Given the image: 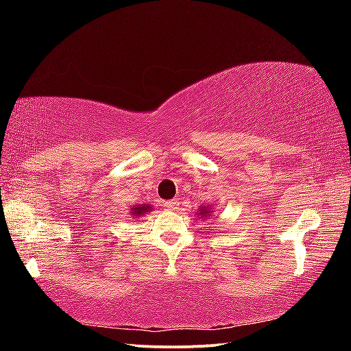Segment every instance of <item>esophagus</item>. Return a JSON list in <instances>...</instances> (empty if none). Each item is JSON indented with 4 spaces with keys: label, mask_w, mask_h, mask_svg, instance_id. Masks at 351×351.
I'll use <instances>...</instances> for the list:
<instances>
[{
    "label": "esophagus",
    "mask_w": 351,
    "mask_h": 351,
    "mask_svg": "<svg viewBox=\"0 0 351 351\" xmlns=\"http://www.w3.org/2000/svg\"><path fill=\"white\" fill-rule=\"evenodd\" d=\"M164 207H167L169 210H176L178 207H180V203H178V201H175V199H171V201H165V203H164Z\"/></svg>",
    "instance_id": "34e87169"
}]
</instances>
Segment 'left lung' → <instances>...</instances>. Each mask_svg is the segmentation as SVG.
<instances>
[{
  "instance_id": "8db88e82",
  "label": "left lung",
  "mask_w": 351,
  "mask_h": 351,
  "mask_svg": "<svg viewBox=\"0 0 351 351\" xmlns=\"http://www.w3.org/2000/svg\"><path fill=\"white\" fill-rule=\"evenodd\" d=\"M204 213H206V212H204Z\"/></svg>"
}]
</instances>
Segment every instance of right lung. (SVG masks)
Instances as JSON below:
<instances>
[{
	"label": "right lung",
	"mask_w": 351,
	"mask_h": 351,
	"mask_svg": "<svg viewBox=\"0 0 351 351\" xmlns=\"http://www.w3.org/2000/svg\"><path fill=\"white\" fill-rule=\"evenodd\" d=\"M147 209H148V206H139V207H134V212H132V213L134 217H138L142 212H147Z\"/></svg>",
	"instance_id": "1"
}]
</instances>
